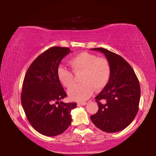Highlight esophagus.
Wrapping results in <instances>:
<instances>
[{"label":"esophagus","instance_id":"34e87169","mask_svg":"<svg viewBox=\"0 0 156 156\" xmlns=\"http://www.w3.org/2000/svg\"><path fill=\"white\" fill-rule=\"evenodd\" d=\"M78 105H82V106H83V105H87V102H78Z\"/></svg>","mask_w":156,"mask_h":156}]
</instances>
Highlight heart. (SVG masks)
Here are the masks:
<instances>
[{
    "instance_id": "b5f03b06",
    "label": "heart",
    "mask_w": 156,
    "mask_h": 156,
    "mask_svg": "<svg viewBox=\"0 0 156 156\" xmlns=\"http://www.w3.org/2000/svg\"><path fill=\"white\" fill-rule=\"evenodd\" d=\"M73 72L80 75L82 83L69 89L68 95L72 100H84L89 98L94 89L100 91L107 85L111 76V66L108 60L89 52H82L70 60ZM58 78L62 85L70 88L75 83L73 73L64 67L58 69Z\"/></svg>"
}]
</instances>
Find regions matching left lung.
I'll return each mask as SVG.
<instances>
[{"instance_id": "left-lung-1", "label": "left lung", "mask_w": 156, "mask_h": 156, "mask_svg": "<svg viewBox=\"0 0 156 156\" xmlns=\"http://www.w3.org/2000/svg\"><path fill=\"white\" fill-rule=\"evenodd\" d=\"M106 56L111 66L107 85L95 98L98 111L91 120L100 130L115 133L132 122L138 112L140 86L131 65L119 55L104 48L91 49Z\"/></svg>"}]
</instances>
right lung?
I'll return each instance as SVG.
<instances>
[{
	"mask_svg": "<svg viewBox=\"0 0 156 156\" xmlns=\"http://www.w3.org/2000/svg\"><path fill=\"white\" fill-rule=\"evenodd\" d=\"M70 52L68 47H51L34 60L25 76L21 104L30 125L44 136L60 135L72 123L71 111L77 104L60 101L67 94L57 74L60 62Z\"/></svg>",
	"mask_w": 156,
	"mask_h": 156,
	"instance_id": "add662e5",
	"label": "right lung"
}]
</instances>
